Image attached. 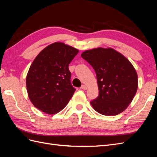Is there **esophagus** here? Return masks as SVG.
<instances>
[{
  "label": "esophagus",
  "instance_id": "34e87169",
  "mask_svg": "<svg viewBox=\"0 0 157 157\" xmlns=\"http://www.w3.org/2000/svg\"><path fill=\"white\" fill-rule=\"evenodd\" d=\"M81 89H82V90H86L88 89V87L86 86V85H82V86H81Z\"/></svg>",
  "mask_w": 157,
  "mask_h": 157
}]
</instances>
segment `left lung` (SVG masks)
<instances>
[{
  "mask_svg": "<svg viewBox=\"0 0 157 157\" xmlns=\"http://www.w3.org/2000/svg\"><path fill=\"white\" fill-rule=\"evenodd\" d=\"M82 58L96 73L99 96L90 101L99 114L115 116L130 105L138 87L134 66L124 56L112 48H97L82 52Z\"/></svg>",
  "mask_w": 157,
  "mask_h": 157,
  "instance_id": "8db88e82",
  "label": "left lung"
}]
</instances>
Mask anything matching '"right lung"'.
Wrapping results in <instances>:
<instances>
[{
	"instance_id": "obj_1",
	"label": "right lung",
	"mask_w": 157,
	"mask_h": 157,
	"mask_svg": "<svg viewBox=\"0 0 157 157\" xmlns=\"http://www.w3.org/2000/svg\"><path fill=\"white\" fill-rule=\"evenodd\" d=\"M78 53L73 47L56 42L36 56L26 77L28 96L36 108L54 115L67 105L76 90L69 64Z\"/></svg>"
}]
</instances>
